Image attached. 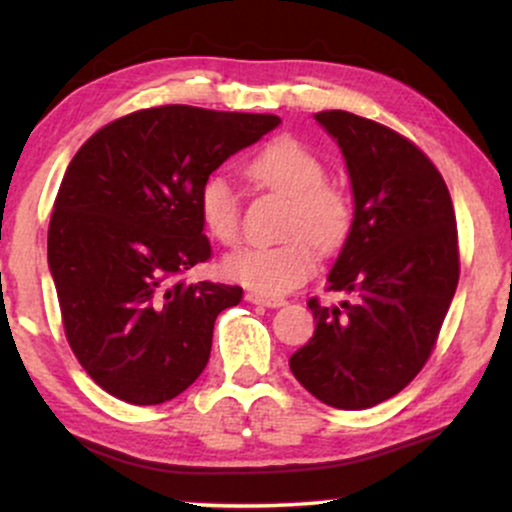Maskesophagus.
Here are the masks:
<instances>
[{
  "label": "esophagus",
  "instance_id": "1",
  "mask_svg": "<svg viewBox=\"0 0 512 512\" xmlns=\"http://www.w3.org/2000/svg\"><path fill=\"white\" fill-rule=\"evenodd\" d=\"M245 298H248V301L255 303V305H264V308H281V305H286L284 298L264 296V293H257V291H250Z\"/></svg>",
  "mask_w": 512,
  "mask_h": 512
}]
</instances>
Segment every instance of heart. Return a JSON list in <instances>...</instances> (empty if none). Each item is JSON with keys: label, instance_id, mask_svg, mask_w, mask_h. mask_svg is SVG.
I'll return each instance as SVG.
<instances>
[{"label": "heart", "instance_id": "1", "mask_svg": "<svg viewBox=\"0 0 512 512\" xmlns=\"http://www.w3.org/2000/svg\"><path fill=\"white\" fill-rule=\"evenodd\" d=\"M245 173L255 185L289 197L281 226L286 240L233 252L223 260V274L264 296H281L313 274L315 248L332 252L344 243L351 228V204L339 187L325 180V163L296 139L267 144ZM197 207L211 238L221 245L238 243L240 204L226 178L211 175L204 180Z\"/></svg>", "mask_w": 512, "mask_h": 512}]
</instances>
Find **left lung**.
<instances>
[{"label": "left lung", "instance_id": "1", "mask_svg": "<svg viewBox=\"0 0 512 512\" xmlns=\"http://www.w3.org/2000/svg\"><path fill=\"white\" fill-rule=\"evenodd\" d=\"M342 149L354 221L330 291L310 298L315 334L289 358L310 395L337 409H368L402 392L426 366L460 281L455 209L443 175L407 137L346 110L315 115Z\"/></svg>", "mask_w": 512, "mask_h": 512}]
</instances>
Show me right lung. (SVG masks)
Masks as SVG:
<instances>
[{
	"label": "right lung",
	"mask_w": 512,
	"mask_h": 512,
	"mask_svg": "<svg viewBox=\"0 0 512 512\" xmlns=\"http://www.w3.org/2000/svg\"><path fill=\"white\" fill-rule=\"evenodd\" d=\"M276 115L161 105L98 129L64 173L48 264L74 356L108 395L163 404L199 378L240 286L185 274L211 257L197 197Z\"/></svg>",
	"instance_id": "add662e5"
}]
</instances>
